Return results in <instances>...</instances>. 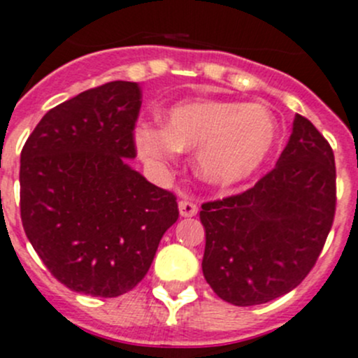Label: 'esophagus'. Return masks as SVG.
I'll list each match as a JSON object with an SVG mask.
<instances>
[{
    "label": "esophagus",
    "instance_id": "34e87169",
    "mask_svg": "<svg viewBox=\"0 0 358 358\" xmlns=\"http://www.w3.org/2000/svg\"><path fill=\"white\" fill-rule=\"evenodd\" d=\"M178 210H180V215H182V217H185V218L196 217V215H197V206L192 203V201L182 199L178 203Z\"/></svg>",
    "mask_w": 358,
    "mask_h": 358
}]
</instances>
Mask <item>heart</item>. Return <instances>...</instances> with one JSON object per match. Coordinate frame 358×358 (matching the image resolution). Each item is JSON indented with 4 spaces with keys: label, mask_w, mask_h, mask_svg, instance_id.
Returning <instances> with one entry per match:
<instances>
[{
    "label": "heart",
    "mask_w": 358,
    "mask_h": 358,
    "mask_svg": "<svg viewBox=\"0 0 358 358\" xmlns=\"http://www.w3.org/2000/svg\"><path fill=\"white\" fill-rule=\"evenodd\" d=\"M280 138L276 117L266 106L238 101L180 103L168 110L164 126L140 122L134 141L141 157L155 166L196 152L194 164L204 182L232 187L266 166Z\"/></svg>",
    "instance_id": "heart-1"
}]
</instances>
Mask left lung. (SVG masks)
Here are the masks:
<instances>
[{"label":"left lung","instance_id":"8db88e82","mask_svg":"<svg viewBox=\"0 0 358 358\" xmlns=\"http://www.w3.org/2000/svg\"><path fill=\"white\" fill-rule=\"evenodd\" d=\"M203 275L234 306L269 303L311 271L336 213L331 145L303 115L276 168L238 196L204 203Z\"/></svg>","mask_w":358,"mask_h":358}]
</instances>
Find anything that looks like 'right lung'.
Wrapping results in <instances>:
<instances>
[{"label": "right lung", "mask_w": 358, "mask_h": 358, "mask_svg": "<svg viewBox=\"0 0 358 358\" xmlns=\"http://www.w3.org/2000/svg\"><path fill=\"white\" fill-rule=\"evenodd\" d=\"M141 87H94L48 110L20 152V218L62 285L117 297L145 278L176 197L129 166Z\"/></svg>", "instance_id": "obj_1"}]
</instances>
